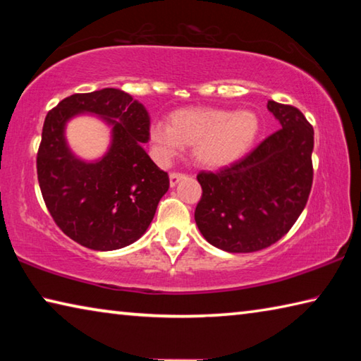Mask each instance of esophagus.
<instances>
[{"label": "esophagus", "mask_w": 361, "mask_h": 361, "mask_svg": "<svg viewBox=\"0 0 361 361\" xmlns=\"http://www.w3.org/2000/svg\"><path fill=\"white\" fill-rule=\"evenodd\" d=\"M185 176H186V175H185V173H181V172H172V173L169 175V178H170V186H176V185H178V181L185 178Z\"/></svg>", "instance_id": "obj_1"}]
</instances>
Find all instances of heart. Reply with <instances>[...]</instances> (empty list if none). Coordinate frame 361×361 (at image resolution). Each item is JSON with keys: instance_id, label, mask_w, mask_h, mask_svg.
<instances>
[{"instance_id": "heart-1", "label": "heart", "mask_w": 361, "mask_h": 361, "mask_svg": "<svg viewBox=\"0 0 361 361\" xmlns=\"http://www.w3.org/2000/svg\"><path fill=\"white\" fill-rule=\"evenodd\" d=\"M259 130L261 121L253 111L191 108L175 111L169 124L156 122L149 140L164 159L173 157L183 146H192L197 166L224 169L253 148Z\"/></svg>"}]
</instances>
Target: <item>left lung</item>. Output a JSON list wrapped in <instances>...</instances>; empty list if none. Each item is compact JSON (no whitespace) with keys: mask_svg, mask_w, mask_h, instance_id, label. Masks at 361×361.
Masks as SVG:
<instances>
[{"mask_svg":"<svg viewBox=\"0 0 361 361\" xmlns=\"http://www.w3.org/2000/svg\"><path fill=\"white\" fill-rule=\"evenodd\" d=\"M267 109L282 129L232 166L197 175L195 224L207 242L229 253L258 252L282 239L312 188L314 127L291 105L269 100Z\"/></svg>","mask_w":361,"mask_h":361,"instance_id":"8db88e82","label":"left lung"}]
</instances>
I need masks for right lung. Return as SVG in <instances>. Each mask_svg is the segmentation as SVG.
<instances>
[{"label":"right lung","instance_id":"add662e5","mask_svg":"<svg viewBox=\"0 0 361 361\" xmlns=\"http://www.w3.org/2000/svg\"><path fill=\"white\" fill-rule=\"evenodd\" d=\"M79 112L102 115L114 127L112 146L97 163L75 158L64 142L66 122ZM148 140V111L119 89L73 94L47 113L36 170L42 199L63 234L99 252L145 234L170 185L143 149Z\"/></svg>","mask_w":361,"mask_h":361}]
</instances>
